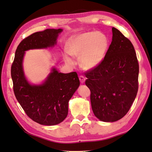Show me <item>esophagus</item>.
<instances>
[{
    "label": "esophagus",
    "mask_w": 152,
    "mask_h": 152,
    "mask_svg": "<svg viewBox=\"0 0 152 152\" xmlns=\"http://www.w3.org/2000/svg\"><path fill=\"white\" fill-rule=\"evenodd\" d=\"M79 80H80V81L81 83L83 84L86 80V78H85V77L83 76H79Z\"/></svg>",
    "instance_id": "esophagus-1"
}]
</instances>
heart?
Masks as SVG:
<instances>
[{"label":"heart","instance_id":"1","mask_svg":"<svg viewBox=\"0 0 152 152\" xmlns=\"http://www.w3.org/2000/svg\"><path fill=\"white\" fill-rule=\"evenodd\" d=\"M108 47L109 40L106 34L90 31L72 37L67 43V52L73 56H80L82 67L91 70L102 62ZM64 60L69 64H74L68 55L64 56Z\"/></svg>","mask_w":152,"mask_h":152}]
</instances>
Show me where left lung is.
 I'll return each instance as SVG.
<instances>
[{
	"instance_id": "1",
	"label": "left lung",
	"mask_w": 152,
	"mask_h": 152,
	"mask_svg": "<svg viewBox=\"0 0 152 152\" xmlns=\"http://www.w3.org/2000/svg\"><path fill=\"white\" fill-rule=\"evenodd\" d=\"M112 41L102 62L86 74L95 116L113 122L125 115L138 90L139 64L134 46L113 27Z\"/></svg>"
}]
</instances>
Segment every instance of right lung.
<instances>
[{
	"label": "right lung",
	"instance_id": "right-lung-1",
	"mask_svg": "<svg viewBox=\"0 0 152 152\" xmlns=\"http://www.w3.org/2000/svg\"><path fill=\"white\" fill-rule=\"evenodd\" d=\"M62 29H46L33 33L19 44L11 66L14 93L26 115L41 125L54 126L67 117L68 102L80 86L76 72L64 74L56 68L40 84L27 80L23 70L25 51L53 47Z\"/></svg>",
	"mask_w": 152,
	"mask_h": 152
}]
</instances>
